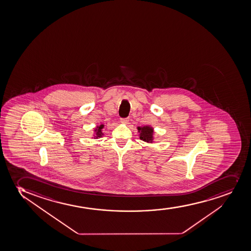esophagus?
<instances>
[{"label": "esophagus", "mask_w": 251, "mask_h": 251, "mask_svg": "<svg viewBox=\"0 0 251 251\" xmlns=\"http://www.w3.org/2000/svg\"><path fill=\"white\" fill-rule=\"evenodd\" d=\"M120 121H121L122 124H128V121H129V119L128 118H123Z\"/></svg>", "instance_id": "34e87169"}]
</instances>
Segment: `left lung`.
I'll use <instances>...</instances> for the list:
<instances>
[{
    "mask_svg": "<svg viewBox=\"0 0 251 251\" xmlns=\"http://www.w3.org/2000/svg\"><path fill=\"white\" fill-rule=\"evenodd\" d=\"M138 129L139 132H141L140 139L144 141V142H148V143L151 142L152 133H153L151 127L145 126V127H138Z\"/></svg>",
    "mask_w": 251,
    "mask_h": 251,
    "instance_id": "obj_1",
    "label": "left lung"
}]
</instances>
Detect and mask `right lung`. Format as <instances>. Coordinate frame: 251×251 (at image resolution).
Listing matches in <instances>:
<instances>
[{
  "instance_id": "right-lung-1",
  "label": "right lung",
  "mask_w": 251,
  "mask_h": 251,
  "mask_svg": "<svg viewBox=\"0 0 251 251\" xmlns=\"http://www.w3.org/2000/svg\"><path fill=\"white\" fill-rule=\"evenodd\" d=\"M102 127H103V125H101V126H100V127H98V129L95 130L96 131V135H97V138H100L101 136H102V131H101V129H102Z\"/></svg>"
}]
</instances>
